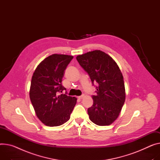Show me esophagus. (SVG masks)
Segmentation results:
<instances>
[{
	"label": "esophagus",
	"instance_id": "1",
	"mask_svg": "<svg viewBox=\"0 0 160 160\" xmlns=\"http://www.w3.org/2000/svg\"><path fill=\"white\" fill-rule=\"evenodd\" d=\"M84 97V95H82L81 96H79L78 98L79 99H82Z\"/></svg>",
	"mask_w": 160,
	"mask_h": 160
}]
</instances>
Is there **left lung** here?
Masks as SVG:
<instances>
[{
	"mask_svg": "<svg viewBox=\"0 0 160 160\" xmlns=\"http://www.w3.org/2000/svg\"><path fill=\"white\" fill-rule=\"evenodd\" d=\"M76 59L93 83H98L93 104L88 109L90 120L98 126H109L118 118L126 100L124 78L114 59L95 50L78 55Z\"/></svg>",
	"mask_w": 160,
	"mask_h": 160,
	"instance_id": "obj_1",
	"label": "left lung"
}]
</instances>
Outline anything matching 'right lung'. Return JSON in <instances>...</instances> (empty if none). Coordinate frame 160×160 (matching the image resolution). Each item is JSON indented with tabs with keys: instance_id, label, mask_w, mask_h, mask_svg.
I'll return each instance as SVG.
<instances>
[{
	"instance_id": "right-lung-1",
	"label": "right lung",
	"mask_w": 160,
	"mask_h": 160,
	"mask_svg": "<svg viewBox=\"0 0 160 160\" xmlns=\"http://www.w3.org/2000/svg\"><path fill=\"white\" fill-rule=\"evenodd\" d=\"M73 56L54 54L44 59L32 76L29 97L36 115L45 126L63 124L70 118L77 98L59 94L65 70Z\"/></svg>"
}]
</instances>
